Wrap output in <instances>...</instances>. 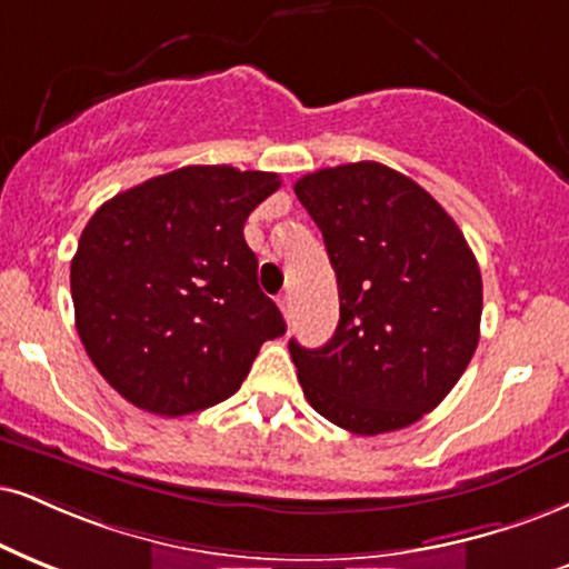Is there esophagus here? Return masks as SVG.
Here are the masks:
<instances>
[{"label": "esophagus", "mask_w": 569, "mask_h": 569, "mask_svg": "<svg viewBox=\"0 0 569 569\" xmlns=\"http://www.w3.org/2000/svg\"><path fill=\"white\" fill-rule=\"evenodd\" d=\"M279 308H282L284 319H290V317H292V298H290V296L279 298Z\"/></svg>", "instance_id": "obj_1"}]
</instances>
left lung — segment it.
I'll use <instances>...</instances> for the list:
<instances>
[{
    "label": "left lung",
    "instance_id": "1",
    "mask_svg": "<svg viewBox=\"0 0 569 569\" xmlns=\"http://www.w3.org/2000/svg\"><path fill=\"white\" fill-rule=\"evenodd\" d=\"M296 194L321 229L340 296L327 346L290 340L308 403L356 435L409 427L472 361L480 266L443 206L382 163L321 168Z\"/></svg>",
    "mask_w": 569,
    "mask_h": 569
}]
</instances>
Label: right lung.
<instances>
[{"label":"right lung","mask_w":569,"mask_h":569,"mask_svg":"<svg viewBox=\"0 0 569 569\" xmlns=\"http://www.w3.org/2000/svg\"><path fill=\"white\" fill-rule=\"evenodd\" d=\"M277 173L187 166L102 202L70 263L76 329L97 371L137 409L184 417L240 390L284 335L258 287L244 221Z\"/></svg>","instance_id":"obj_1"}]
</instances>
